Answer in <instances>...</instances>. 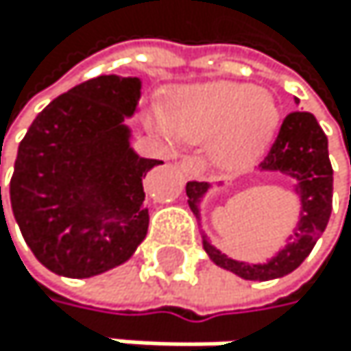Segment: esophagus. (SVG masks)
<instances>
[{
  "instance_id": "esophagus-1",
  "label": "esophagus",
  "mask_w": 351,
  "mask_h": 351,
  "mask_svg": "<svg viewBox=\"0 0 351 351\" xmlns=\"http://www.w3.org/2000/svg\"><path fill=\"white\" fill-rule=\"evenodd\" d=\"M179 168L183 170V174H185V179H187V181H199V179H202V164L195 162V160H191V158L181 160Z\"/></svg>"
}]
</instances>
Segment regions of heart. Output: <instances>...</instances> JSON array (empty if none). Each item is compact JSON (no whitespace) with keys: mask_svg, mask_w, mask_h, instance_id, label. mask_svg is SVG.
Returning <instances> with one entry per match:
<instances>
[{"mask_svg":"<svg viewBox=\"0 0 351 351\" xmlns=\"http://www.w3.org/2000/svg\"><path fill=\"white\" fill-rule=\"evenodd\" d=\"M280 109L271 92L236 82L189 86L172 94L149 126L168 145L208 141V160L225 172L250 168L276 136Z\"/></svg>","mask_w":351,"mask_h":351,"instance_id":"1","label":"heart"}]
</instances>
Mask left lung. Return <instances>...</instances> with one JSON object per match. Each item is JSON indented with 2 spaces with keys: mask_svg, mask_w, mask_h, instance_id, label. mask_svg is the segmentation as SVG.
I'll return each mask as SVG.
<instances>
[{
  "mask_svg": "<svg viewBox=\"0 0 351 351\" xmlns=\"http://www.w3.org/2000/svg\"><path fill=\"white\" fill-rule=\"evenodd\" d=\"M295 103L299 105L297 99ZM259 170L265 174H282V177L295 181L293 193L299 197V215L285 246H280L265 261L246 263L227 257L221 248H217L206 238L204 232H199V236L202 248H204L215 265L244 280L265 282L295 271L305 261L307 254L312 252L330 219L332 168L328 160V138L316 122V117L307 111H293L291 115H287ZM215 189H225V185L197 181L187 183V204L197 223L204 221L202 219V204H204L206 195Z\"/></svg>",
  "mask_w": 351,
  "mask_h": 351,
  "instance_id": "8db88e82",
  "label": "left lung"
}]
</instances>
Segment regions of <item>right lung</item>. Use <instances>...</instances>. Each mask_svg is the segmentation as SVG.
<instances>
[{"label":"right lung","instance_id":"1","mask_svg":"<svg viewBox=\"0 0 351 351\" xmlns=\"http://www.w3.org/2000/svg\"><path fill=\"white\" fill-rule=\"evenodd\" d=\"M141 94V77L88 80L54 99L19 145L12 213L35 259L58 276L105 274L147 236L143 179L164 162L132 147L126 119Z\"/></svg>","mask_w":351,"mask_h":351}]
</instances>
